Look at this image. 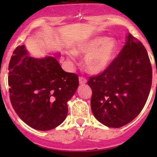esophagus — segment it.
Here are the masks:
<instances>
[{"label": "esophagus", "instance_id": "1", "mask_svg": "<svg viewBox=\"0 0 157 157\" xmlns=\"http://www.w3.org/2000/svg\"><path fill=\"white\" fill-rule=\"evenodd\" d=\"M86 82H87V80H86V79L84 77H79V83H80V84H85Z\"/></svg>", "mask_w": 157, "mask_h": 157}]
</instances>
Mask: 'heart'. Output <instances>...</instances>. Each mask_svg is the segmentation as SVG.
<instances>
[{
  "label": "heart",
  "instance_id": "b5f03b06",
  "mask_svg": "<svg viewBox=\"0 0 157 157\" xmlns=\"http://www.w3.org/2000/svg\"><path fill=\"white\" fill-rule=\"evenodd\" d=\"M118 50V44L107 36H96L79 44L75 48L77 54H85V67L90 73L102 72L112 62Z\"/></svg>",
  "mask_w": 157,
  "mask_h": 157
}]
</instances>
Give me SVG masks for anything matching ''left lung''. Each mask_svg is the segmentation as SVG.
<instances>
[{"label": "left lung", "mask_w": 157, "mask_h": 157, "mask_svg": "<svg viewBox=\"0 0 157 157\" xmlns=\"http://www.w3.org/2000/svg\"><path fill=\"white\" fill-rule=\"evenodd\" d=\"M108 68L89 78L91 109L109 128H120L140 114L150 94L152 67L141 42L132 35Z\"/></svg>", "instance_id": "8db88e82"}]
</instances>
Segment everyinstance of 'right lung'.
<instances>
[{
  "label": "right lung",
  "mask_w": 157,
  "mask_h": 157,
  "mask_svg": "<svg viewBox=\"0 0 157 157\" xmlns=\"http://www.w3.org/2000/svg\"><path fill=\"white\" fill-rule=\"evenodd\" d=\"M13 55L8 85L14 111L34 129L58 127L67 116V102L78 87V76L65 72L54 57L29 56L24 45L17 46Z\"/></svg>",
  "instance_id": "obj_1"
}]
</instances>
